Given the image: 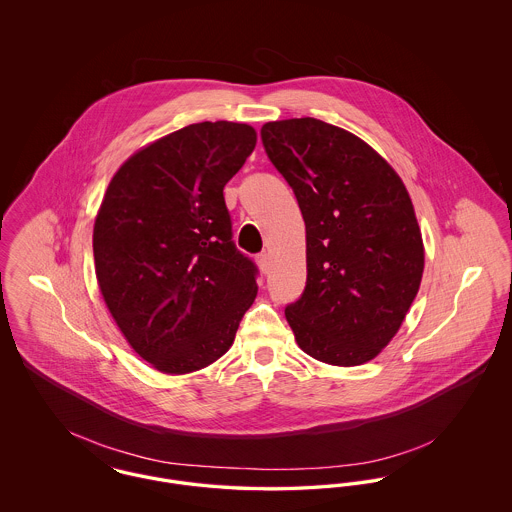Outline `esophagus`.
<instances>
[{"instance_id": "34e87169", "label": "esophagus", "mask_w": 512, "mask_h": 512, "mask_svg": "<svg viewBox=\"0 0 512 512\" xmlns=\"http://www.w3.org/2000/svg\"><path fill=\"white\" fill-rule=\"evenodd\" d=\"M257 265H259V268L267 274L268 268H270V257H268V253H261V255H257Z\"/></svg>"}]
</instances>
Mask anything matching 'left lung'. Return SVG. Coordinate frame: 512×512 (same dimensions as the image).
Masks as SVG:
<instances>
[{
	"instance_id": "left-lung-1",
	"label": "left lung",
	"mask_w": 512,
	"mask_h": 512,
	"mask_svg": "<svg viewBox=\"0 0 512 512\" xmlns=\"http://www.w3.org/2000/svg\"><path fill=\"white\" fill-rule=\"evenodd\" d=\"M268 159L305 220L307 286L286 320L320 363L365 365L399 332L424 272L401 176L359 136L303 117L263 124Z\"/></svg>"
}]
</instances>
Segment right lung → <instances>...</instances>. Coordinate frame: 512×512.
Segmentation results:
<instances>
[{
    "mask_svg": "<svg viewBox=\"0 0 512 512\" xmlns=\"http://www.w3.org/2000/svg\"><path fill=\"white\" fill-rule=\"evenodd\" d=\"M257 144L253 126L197 122L130 155L94 222L103 301L130 347L171 376L213 365L257 295L222 190Z\"/></svg>",
    "mask_w": 512,
    "mask_h": 512,
    "instance_id": "obj_1",
    "label": "right lung"
}]
</instances>
